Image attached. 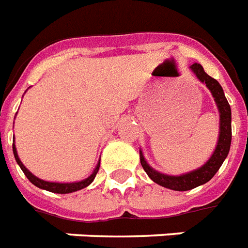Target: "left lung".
<instances>
[{
    "mask_svg": "<svg viewBox=\"0 0 248 248\" xmlns=\"http://www.w3.org/2000/svg\"><path fill=\"white\" fill-rule=\"evenodd\" d=\"M189 68L198 78V81L204 83L206 87L210 90L216 103V107L219 109V138H217V143H216L214 153L206 161V163L198 169L181 173V175H167V173L159 172L153 169L147 162V159L144 158L143 151L140 149V163L143 166L144 171L148 173V176L151 177L155 184L161 185L163 188L171 189V190H177V192L190 190V189L197 188V186L206 184L207 181L211 180L228 157L232 143V109L227 97L224 95L223 87L215 78L210 77L203 71V67L201 64L194 63Z\"/></svg>",
    "mask_w": 248,
    "mask_h": 248,
    "instance_id": "8db88e82",
    "label": "left lung"
}]
</instances>
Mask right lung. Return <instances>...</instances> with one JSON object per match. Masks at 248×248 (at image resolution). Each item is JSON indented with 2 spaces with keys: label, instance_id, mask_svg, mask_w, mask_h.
Instances as JSON below:
<instances>
[{
  "label": "right lung",
  "instance_id": "obj_1",
  "mask_svg": "<svg viewBox=\"0 0 248 248\" xmlns=\"http://www.w3.org/2000/svg\"><path fill=\"white\" fill-rule=\"evenodd\" d=\"M13 152H14V157L16 159V163L20 166L21 171L25 173V176L28 177L29 181L34 184L37 188L40 189H45V190H47V192H51V193H59V194H68V193H73V192H77V190H81V189L86 188V186H89L91 183L93 181L95 176H96L97 171H99V167H100V159H99V162L97 165L95 166V169H93V173L87 176L86 179L83 180H79V181H72V183H58V181H46V180H42L40 177L34 176L31 171H29L23 162L20 161L19 158V155H17V151H16V147H15V143L13 144Z\"/></svg>",
  "mask_w": 248,
  "mask_h": 248
}]
</instances>
